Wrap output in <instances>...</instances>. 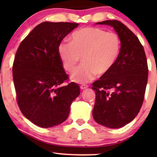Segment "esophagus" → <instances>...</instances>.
<instances>
[{
	"label": "esophagus",
	"mask_w": 157,
	"mask_h": 157,
	"mask_svg": "<svg viewBox=\"0 0 157 157\" xmlns=\"http://www.w3.org/2000/svg\"><path fill=\"white\" fill-rule=\"evenodd\" d=\"M87 88H88V86H87V85L82 84V85H81V86H80V89H81V90L86 89H87Z\"/></svg>",
	"instance_id": "obj_1"
}]
</instances>
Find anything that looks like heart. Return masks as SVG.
<instances>
[{
  "label": "heart",
  "mask_w": 157,
  "mask_h": 157,
  "mask_svg": "<svg viewBox=\"0 0 157 157\" xmlns=\"http://www.w3.org/2000/svg\"><path fill=\"white\" fill-rule=\"evenodd\" d=\"M71 42L62 41L58 51L64 69L71 71L82 57V65L71 74L74 82L86 83L96 75H106L116 63L120 51L117 34L98 28L86 27L72 34Z\"/></svg>",
  "instance_id": "1"
}]
</instances>
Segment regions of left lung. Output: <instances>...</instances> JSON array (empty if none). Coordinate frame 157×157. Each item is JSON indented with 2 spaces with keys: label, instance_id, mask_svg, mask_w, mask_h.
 I'll list each match as a JSON object with an SVG mask.
<instances>
[{
  "label": "left lung",
  "instance_id": "1",
  "mask_svg": "<svg viewBox=\"0 0 157 157\" xmlns=\"http://www.w3.org/2000/svg\"><path fill=\"white\" fill-rule=\"evenodd\" d=\"M97 24L113 27L121 48L110 71L92 83L96 92L93 117L101 125L121 128L136 117L142 106L148 79V65L144 47L124 23L108 20Z\"/></svg>",
  "mask_w": 157,
  "mask_h": 157
}]
</instances>
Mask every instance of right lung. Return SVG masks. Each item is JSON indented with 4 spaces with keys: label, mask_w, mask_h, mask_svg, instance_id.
Listing matches in <instances>:
<instances>
[{
    "label": "right lung",
    "mask_w": 157,
    "mask_h": 157,
    "mask_svg": "<svg viewBox=\"0 0 157 157\" xmlns=\"http://www.w3.org/2000/svg\"><path fill=\"white\" fill-rule=\"evenodd\" d=\"M78 24L43 22L21 43L13 64L17 103L29 121L42 128L66 121L80 88L68 82L59 51L61 40Z\"/></svg>",
    "instance_id": "obj_1"
}]
</instances>
